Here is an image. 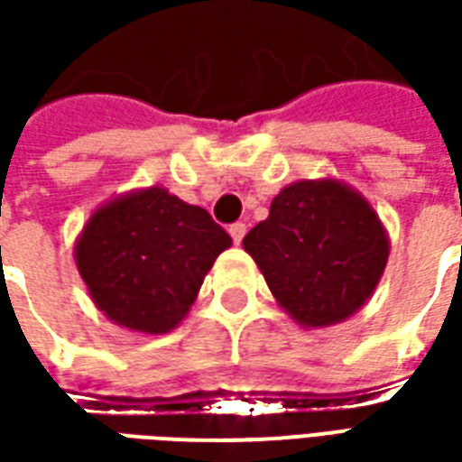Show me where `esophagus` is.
I'll use <instances>...</instances> for the list:
<instances>
[{"instance_id":"obj_1","label":"esophagus","mask_w":462,"mask_h":462,"mask_svg":"<svg viewBox=\"0 0 462 462\" xmlns=\"http://www.w3.org/2000/svg\"><path fill=\"white\" fill-rule=\"evenodd\" d=\"M245 232H247V227H245L242 222H235V225H230V237L235 245H240L242 237H245Z\"/></svg>"}]
</instances>
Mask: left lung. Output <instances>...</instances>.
<instances>
[{
  "instance_id": "obj_1",
  "label": "left lung",
  "mask_w": 462,
  "mask_h": 462,
  "mask_svg": "<svg viewBox=\"0 0 462 462\" xmlns=\"http://www.w3.org/2000/svg\"><path fill=\"white\" fill-rule=\"evenodd\" d=\"M242 247L274 300L307 329L356 314L386 270L388 232L371 202L337 178L297 180L272 200Z\"/></svg>"
}]
</instances>
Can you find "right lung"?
<instances>
[{"label": "right lung", "mask_w": 462, "mask_h": 462, "mask_svg": "<svg viewBox=\"0 0 462 462\" xmlns=\"http://www.w3.org/2000/svg\"><path fill=\"white\" fill-rule=\"evenodd\" d=\"M230 245L210 212L151 185L96 208L76 237L74 260L108 319L155 337L188 317L205 274Z\"/></svg>", "instance_id": "obj_1"}]
</instances>
